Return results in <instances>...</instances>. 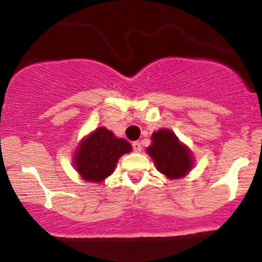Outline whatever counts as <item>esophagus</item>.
<instances>
[{"label": "esophagus", "instance_id": "obj_1", "mask_svg": "<svg viewBox=\"0 0 262 262\" xmlns=\"http://www.w3.org/2000/svg\"><path fill=\"white\" fill-rule=\"evenodd\" d=\"M132 148H134V150H135L136 152H139V151L142 150L141 143H139V142H134V143H132Z\"/></svg>", "mask_w": 262, "mask_h": 262}]
</instances>
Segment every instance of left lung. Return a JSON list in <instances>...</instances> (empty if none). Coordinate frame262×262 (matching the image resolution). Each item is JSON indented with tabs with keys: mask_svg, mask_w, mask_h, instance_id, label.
<instances>
[{
	"mask_svg": "<svg viewBox=\"0 0 262 262\" xmlns=\"http://www.w3.org/2000/svg\"><path fill=\"white\" fill-rule=\"evenodd\" d=\"M147 152L159 172L169 179L182 178L192 168L193 156L185 144L168 128H161L151 136Z\"/></svg>",
	"mask_w": 262,
	"mask_h": 262,
	"instance_id": "8db88e82",
	"label": "left lung"
}]
</instances>
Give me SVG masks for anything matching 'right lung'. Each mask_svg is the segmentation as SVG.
<instances>
[{
  "instance_id": "right-lung-1",
  "label": "right lung",
  "mask_w": 262,
  "mask_h": 262,
  "mask_svg": "<svg viewBox=\"0 0 262 262\" xmlns=\"http://www.w3.org/2000/svg\"><path fill=\"white\" fill-rule=\"evenodd\" d=\"M131 150L126 139L115 137L106 127H98L80 142L73 164L84 181L101 183L114 172L119 158Z\"/></svg>"
}]
</instances>
